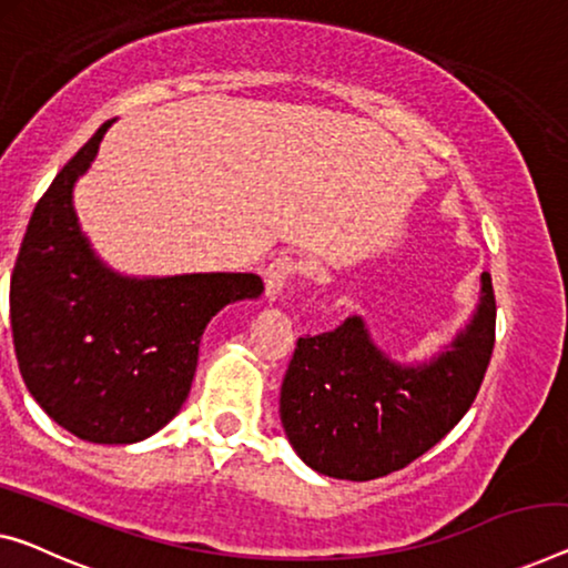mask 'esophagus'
Listing matches in <instances>:
<instances>
[{
	"mask_svg": "<svg viewBox=\"0 0 568 568\" xmlns=\"http://www.w3.org/2000/svg\"><path fill=\"white\" fill-rule=\"evenodd\" d=\"M303 270V265L298 260L293 257H277L270 262V265L265 267V293L270 301H275L277 295L283 293V287L287 285V281H291L293 275H298Z\"/></svg>",
	"mask_w": 568,
	"mask_h": 568,
	"instance_id": "obj_1",
	"label": "esophagus"
}]
</instances>
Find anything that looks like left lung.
I'll return each instance as SVG.
<instances>
[{
  "instance_id": "left-lung-1",
  "label": "left lung",
  "mask_w": 568,
  "mask_h": 568,
  "mask_svg": "<svg viewBox=\"0 0 568 568\" xmlns=\"http://www.w3.org/2000/svg\"><path fill=\"white\" fill-rule=\"evenodd\" d=\"M493 277L479 303L430 359H393L362 316L298 338L281 387V420L295 454L334 479L367 481L408 467L469 410L495 346Z\"/></svg>"
}]
</instances>
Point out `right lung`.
<instances>
[{
    "instance_id": "obj_1",
    "label": "right lung",
    "mask_w": 568,
    "mask_h": 568,
    "mask_svg": "<svg viewBox=\"0 0 568 568\" xmlns=\"http://www.w3.org/2000/svg\"><path fill=\"white\" fill-rule=\"evenodd\" d=\"M114 120L99 126L42 193L10 283L17 365L58 426L91 444H138L181 410L203 328L265 291L255 273L134 277L81 232L73 185Z\"/></svg>"
}]
</instances>
